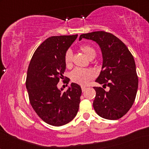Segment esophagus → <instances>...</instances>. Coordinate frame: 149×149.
Wrapping results in <instances>:
<instances>
[{"label":"esophagus","mask_w":149,"mask_h":149,"mask_svg":"<svg viewBox=\"0 0 149 149\" xmlns=\"http://www.w3.org/2000/svg\"><path fill=\"white\" fill-rule=\"evenodd\" d=\"M81 89H82V91L83 92V91H85V89H86V87L84 86H81Z\"/></svg>","instance_id":"1"}]
</instances>
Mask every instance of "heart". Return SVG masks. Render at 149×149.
<instances>
[{
  "instance_id": "1",
  "label": "heart",
  "mask_w": 149,
  "mask_h": 149,
  "mask_svg": "<svg viewBox=\"0 0 149 149\" xmlns=\"http://www.w3.org/2000/svg\"><path fill=\"white\" fill-rule=\"evenodd\" d=\"M81 52L90 60L94 58L95 56V51L92 47L88 45H83L79 47ZM65 64L67 66H70L72 62V52L70 50H68L65 54L64 56ZM95 77V72L90 69H81L76 68L71 72V79L73 82L81 85H86L89 83L91 79Z\"/></svg>"
}]
</instances>
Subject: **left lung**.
Masks as SVG:
<instances>
[{"instance_id":"1","label":"left lung","mask_w":149,"mask_h":149,"mask_svg":"<svg viewBox=\"0 0 149 149\" xmlns=\"http://www.w3.org/2000/svg\"><path fill=\"white\" fill-rule=\"evenodd\" d=\"M98 45L102 56V70L95 82L109 87V91L94 87L93 107L104 119L117 120L129 111L135 100L138 79L134 57L127 46L113 34L96 31L81 34Z\"/></svg>"}]
</instances>
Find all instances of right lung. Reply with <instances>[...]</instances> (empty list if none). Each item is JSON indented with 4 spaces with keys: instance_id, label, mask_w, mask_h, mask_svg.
I'll use <instances>...</instances> for the list:
<instances>
[{
    "instance_id": "1",
    "label": "right lung",
    "mask_w": 149,
    "mask_h": 149,
    "mask_svg": "<svg viewBox=\"0 0 149 149\" xmlns=\"http://www.w3.org/2000/svg\"><path fill=\"white\" fill-rule=\"evenodd\" d=\"M78 34L54 36L36 49L27 72L26 86L30 102L40 119L54 126L69 123L78 112L82 90L72 83L66 91L58 89L66 70L65 54Z\"/></svg>"
}]
</instances>
